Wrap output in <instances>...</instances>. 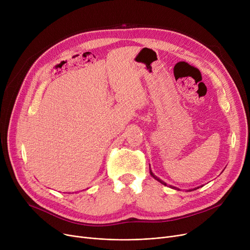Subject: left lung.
I'll use <instances>...</instances> for the list:
<instances>
[{
	"label": "left lung",
	"mask_w": 250,
	"mask_h": 250,
	"mask_svg": "<svg viewBox=\"0 0 250 250\" xmlns=\"http://www.w3.org/2000/svg\"><path fill=\"white\" fill-rule=\"evenodd\" d=\"M149 167H150V164H149ZM150 174H151V176L152 177H154L157 181H159L160 183H162L163 186H166L167 187V185H166V182H164L163 180H161L159 177H157L153 172H152V169H151V167H150ZM169 188H173V189H176V190H179V188H175V187H172V186H169ZM200 188V187H199ZM199 188H192V189H188V191H192V190H195V189H198Z\"/></svg>",
	"instance_id": "8db88e82"
}]
</instances>
